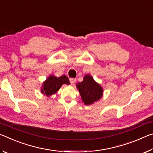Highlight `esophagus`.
I'll use <instances>...</instances> for the list:
<instances>
[{"label": "esophagus", "instance_id": "34e87169", "mask_svg": "<svg viewBox=\"0 0 153 153\" xmlns=\"http://www.w3.org/2000/svg\"><path fill=\"white\" fill-rule=\"evenodd\" d=\"M69 81H70V83H71V85H74L75 83H76V79L75 78H70V79H69Z\"/></svg>", "mask_w": 153, "mask_h": 153}]
</instances>
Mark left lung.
<instances>
[{"label": "left lung", "instance_id": "1", "mask_svg": "<svg viewBox=\"0 0 153 153\" xmlns=\"http://www.w3.org/2000/svg\"><path fill=\"white\" fill-rule=\"evenodd\" d=\"M76 87L79 90L83 102L86 105L92 104L99 100L102 96V87L90 75L85 76L83 82L77 83Z\"/></svg>", "mask_w": 153, "mask_h": 153}]
</instances>
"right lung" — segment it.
Returning <instances> with one entry per match:
<instances>
[{
    "instance_id": "obj_1",
    "label": "right lung",
    "mask_w": 153,
    "mask_h": 153,
    "mask_svg": "<svg viewBox=\"0 0 153 153\" xmlns=\"http://www.w3.org/2000/svg\"><path fill=\"white\" fill-rule=\"evenodd\" d=\"M63 84H69V78L66 76L63 75L61 77L51 76L44 82L41 92L49 97L57 92Z\"/></svg>"
}]
</instances>
